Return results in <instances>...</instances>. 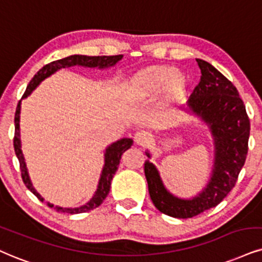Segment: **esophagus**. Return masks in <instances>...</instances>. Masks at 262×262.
I'll list each match as a JSON object with an SVG mask.
<instances>
[{"label":"esophagus","mask_w":262,"mask_h":262,"mask_svg":"<svg viewBox=\"0 0 262 262\" xmlns=\"http://www.w3.org/2000/svg\"><path fill=\"white\" fill-rule=\"evenodd\" d=\"M150 138H151V135L146 130H140L135 134V142H136L138 146H142V147L147 146V144L149 143Z\"/></svg>","instance_id":"34e87169"}]
</instances>
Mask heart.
I'll return each instance as SVG.
<instances>
[{
  "label": "heart",
  "instance_id": "heart-1",
  "mask_svg": "<svg viewBox=\"0 0 262 262\" xmlns=\"http://www.w3.org/2000/svg\"><path fill=\"white\" fill-rule=\"evenodd\" d=\"M187 86L186 77L176 73L175 68L160 66L142 70L132 81L135 95L142 98L151 97L164 89L166 98L176 99L183 95Z\"/></svg>",
  "mask_w": 262,
  "mask_h": 262
}]
</instances>
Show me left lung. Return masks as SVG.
<instances>
[{"label":"left lung","instance_id":"left-lung-1","mask_svg":"<svg viewBox=\"0 0 262 262\" xmlns=\"http://www.w3.org/2000/svg\"><path fill=\"white\" fill-rule=\"evenodd\" d=\"M202 72L188 105L210 126L215 143V163L209 185L195 198L180 199L170 194L156 166L144 161V175L151 202L163 214L189 219L219 205L238 180L248 154L249 116L235 86L211 64L196 59ZM147 157L149 154L147 153Z\"/></svg>","mask_w":262,"mask_h":262}]
</instances>
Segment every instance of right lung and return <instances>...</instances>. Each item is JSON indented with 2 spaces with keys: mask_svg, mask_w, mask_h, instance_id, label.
<instances>
[{
  "mask_svg": "<svg viewBox=\"0 0 262 262\" xmlns=\"http://www.w3.org/2000/svg\"><path fill=\"white\" fill-rule=\"evenodd\" d=\"M121 58H122L121 54H118V56H93V57L76 56L75 54V56H70V57L63 58V59L54 60V62L46 64V66L41 68V69L35 74V76L32 77L31 81L29 82L27 90H25L24 95H23L21 98H25V97L30 95L32 90H34L35 87L42 81V80L46 79L47 76H50L51 74H53L54 72H57L58 69H62V68H68V67H74V66H82V67H90V68H95V67L106 68V67L114 66V64L116 62H119ZM20 103H21V99L18 103L17 111H15V115H14L15 130H14V138H13V144H14L15 156H17L19 160V165H20L23 182L25 183V186H27L28 189H30L31 192L41 200V202H43V198L38 194L31 185L30 179H29V175H28L27 165H25L24 157H23V153L20 149V132H19ZM132 143H134V141H132L131 138H122V140L116 141L115 143H113L112 146L106 148L105 164H104V167H103L101 180H99V183H98V188H97L93 198L90 200L86 205L80 206V208H74V209L54 206L53 204H50V203H47V205L50 206V208H54L57 211L68 212V214H81V212H86V211H90V210L98 208V206L103 203V200L106 198L109 190H111V182L113 180V176L115 175L116 170H118L119 163H120V159H121V154L124 153L126 149H128V148L132 146Z\"/></svg>",
  "mask_w": 262,
  "mask_h": 262,
  "instance_id": "right-lung-1",
  "label": "right lung"
}]
</instances>
